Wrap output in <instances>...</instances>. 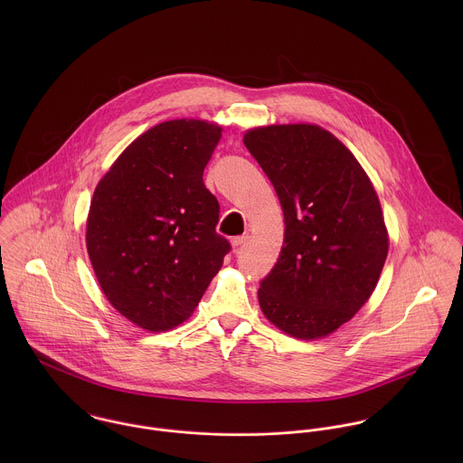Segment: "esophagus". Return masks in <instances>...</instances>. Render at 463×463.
Wrapping results in <instances>:
<instances>
[{
	"label": "esophagus",
	"instance_id": "34e87169",
	"mask_svg": "<svg viewBox=\"0 0 463 463\" xmlns=\"http://www.w3.org/2000/svg\"><path fill=\"white\" fill-rule=\"evenodd\" d=\"M246 241H248V235H241V237H235V239L232 241V246H233V250H239V248H242V246L246 244Z\"/></svg>",
	"mask_w": 463,
	"mask_h": 463
}]
</instances>
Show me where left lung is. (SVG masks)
<instances>
[{"label": "left lung", "instance_id": "8db88e82", "mask_svg": "<svg viewBox=\"0 0 463 463\" xmlns=\"http://www.w3.org/2000/svg\"><path fill=\"white\" fill-rule=\"evenodd\" d=\"M242 140L285 217L279 259L259 288L260 308L290 336H328L367 303L387 260L389 232L373 182L317 125L257 127Z\"/></svg>", "mask_w": 463, "mask_h": 463}]
</instances>
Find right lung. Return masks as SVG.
Returning <instances> with one entry per match:
<instances>
[{
	"instance_id": "obj_1",
	"label": "right lung",
	"mask_w": 463,
	"mask_h": 463,
	"mask_svg": "<svg viewBox=\"0 0 463 463\" xmlns=\"http://www.w3.org/2000/svg\"><path fill=\"white\" fill-rule=\"evenodd\" d=\"M222 128L171 119L138 135L99 180L85 242L110 305L147 331L187 321L230 244L203 171Z\"/></svg>"
}]
</instances>
